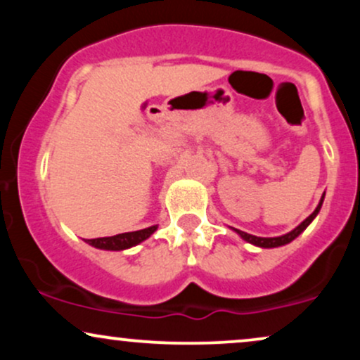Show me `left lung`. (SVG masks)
I'll use <instances>...</instances> for the list:
<instances>
[{"label": "left lung", "instance_id": "obj_1", "mask_svg": "<svg viewBox=\"0 0 360 360\" xmlns=\"http://www.w3.org/2000/svg\"><path fill=\"white\" fill-rule=\"evenodd\" d=\"M323 198H325V194L323 196H321V200H320V203H318V206H316V210L315 212H313L311 214H309V217L307 218V220L304 221H301L298 226H296L295 230H291V232L289 233H286V235H281V237H271V238H264V237H255V235H250V233H247V232H242V230H237V229H233L235 232H237L238 235H240V237L243 238V240L245 242H249V243H254V245H257V247H262V249H272V247H281V245H286V243H289V242H292L295 240L296 237H298V235L303 232L304 229H307V226L309 225V223L313 221V218L316 217L318 214V212H320V208H321V203H323Z\"/></svg>", "mask_w": 360, "mask_h": 360}]
</instances>
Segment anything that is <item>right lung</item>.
I'll return each mask as SVG.
<instances>
[{
    "instance_id": "obj_1",
    "label": "right lung",
    "mask_w": 360,
    "mask_h": 360,
    "mask_svg": "<svg viewBox=\"0 0 360 360\" xmlns=\"http://www.w3.org/2000/svg\"><path fill=\"white\" fill-rule=\"evenodd\" d=\"M155 230H157V225L148 226V229H143V230H137V232L118 233V235H113V237L89 238L88 243L89 245L96 247V249H103V250H125L146 240V238L150 237Z\"/></svg>"
}]
</instances>
